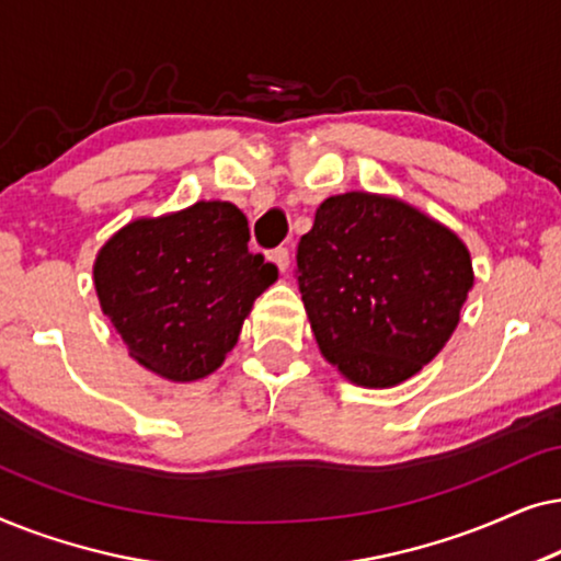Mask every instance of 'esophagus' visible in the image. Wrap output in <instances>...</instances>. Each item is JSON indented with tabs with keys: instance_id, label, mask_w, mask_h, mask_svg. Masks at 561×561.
<instances>
[{
	"instance_id": "esophagus-1",
	"label": "esophagus",
	"mask_w": 561,
	"mask_h": 561,
	"mask_svg": "<svg viewBox=\"0 0 561 561\" xmlns=\"http://www.w3.org/2000/svg\"><path fill=\"white\" fill-rule=\"evenodd\" d=\"M271 260H273L275 265H278L280 273H286L288 265H290V250L288 248H275L271 252Z\"/></svg>"
}]
</instances>
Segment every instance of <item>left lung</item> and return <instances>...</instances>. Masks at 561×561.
I'll return each instance as SVG.
<instances>
[{"label":"left lung","instance_id":"obj_1","mask_svg":"<svg viewBox=\"0 0 561 561\" xmlns=\"http://www.w3.org/2000/svg\"><path fill=\"white\" fill-rule=\"evenodd\" d=\"M296 275L329 363L365 388L409 380L459 324L474 275L449 227L393 196H329L298 242Z\"/></svg>","mask_w":561,"mask_h":561}]
</instances>
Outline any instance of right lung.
<instances>
[{
    "label": "right lung",
    "mask_w": 561,
    "mask_h": 561,
    "mask_svg": "<svg viewBox=\"0 0 561 561\" xmlns=\"http://www.w3.org/2000/svg\"><path fill=\"white\" fill-rule=\"evenodd\" d=\"M248 242V219L229 202L135 219L104 242L94 288L135 363L173 382L225 363L255 298L278 280Z\"/></svg>",
    "instance_id": "obj_1"
}]
</instances>
